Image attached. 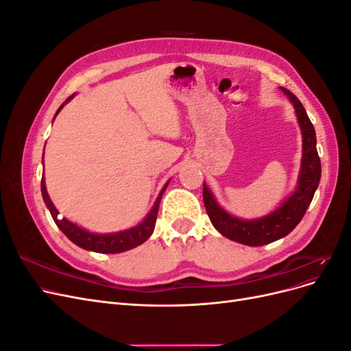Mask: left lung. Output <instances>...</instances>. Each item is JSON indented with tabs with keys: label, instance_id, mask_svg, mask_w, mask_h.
Returning a JSON list of instances; mask_svg holds the SVG:
<instances>
[{
	"label": "left lung",
	"instance_id": "left-lung-1",
	"mask_svg": "<svg viewBox=\"0 0 351 351\" xmlns=\"http://www.w3.org/2000/svg\"><path fill=\"white\" fill-rule=\"evenodd\" d=\"M280 89L294 107L297 123L302 130V162L294 192L269 214L261 218L243 219L228 214L204 183V204L212 226L224 237L253 247L269 244L290 234L306 214L321 180V159L316 151L315 127L295 95L284 88Z\"/></svg>",
	"mask_w": 351,
	"mask_h": 351
}]
</instances>
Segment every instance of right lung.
Wrapping results in <instances>:
<instances>
[{
    "instance_id": "right-lung-1",
    "label": "right lung",
    "mask_w": 351,
    "mask_h": 351,
    "mask_svg": "<svg viewBox=\"0 0 351 351\" xmlns=\"http://www.w3.org/2000/svg\"><path fill=\"white\" fill-rule=\"evenodd\" d=\"M74 97H76V93H73L71 97H69L66 99V102H62L60 105V108L57 110V112L54 115V120L58 115V112L62 110V107H64L67 102H70ZM168 183H169V180L161 189V192H159L152 209L147 212V215L142 219V222H139V224L132 227V228L115 231V232H105V234H99V232H90L86 228L74 224V222L69 221L67 218H60L58 217L60 212L57 210L54 204H52V200L47 192L44 177H42V182H40V192H42V197H44L45 205L49 209L51 217H52V219H54L57 227L62 232H64L66 237H69V240L76 244V246H79L84 250H90V252H97V253H121V252L141 246L142 243H145L152 236L159 204H161V199H162V195L165 192Z\"/></svg>"
}]
</instances>
